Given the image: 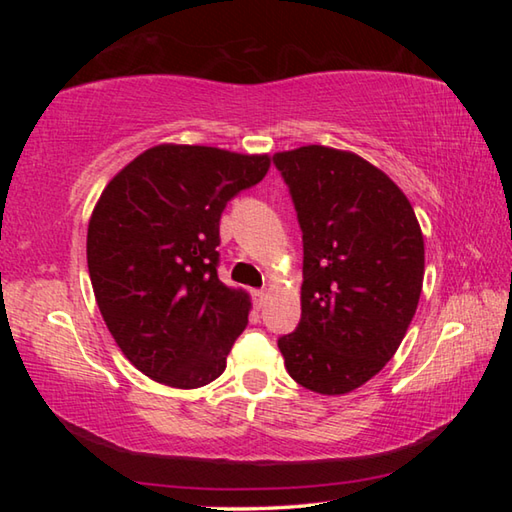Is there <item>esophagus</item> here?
<instances>
[{
	"label": "esophagus",
	"instance_id": "1",
	"mask_svg": "<svg viewBox=\"0 0 512 512\" xmlns=\"http://www.w3.org/2000/svg\"><path fill=\"white\" fill-rule=\"evenodd\" d=\"M253 298H255V305L262 307L264 300H266V291H253Z\"/></svg>",
	"mask_w": 512,
	"mask_h": 512
}]
</instances>
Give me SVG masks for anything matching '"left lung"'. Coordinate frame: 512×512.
<instances>
[{"mask_svg": "<svg viewBox=\"0 0 512 512\" xmlns=\"http://www.w3.org/2000/svg\"><path fill=\"white\" fill-rule=\"evenodd\" d=\"M302 230V316L277 341L289 375L345 395L393 359L418 309L424 239L409 198L352 151L309 144L273 155Z\"/></svg>", "mask_w": 512, "mask_h": 512, "instance_id": "1", "label": "left lung"}]
</instances>
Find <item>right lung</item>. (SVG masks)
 <instances>
[{"label":"right lung","mask_w":512,"mask_h":512,"mask_svg":"<svg viewBox=\"0 0 512 512\" xmlns=\"http://www.w3.org/2000/svg\"><path fill=\"white\" fill-rule=\"evenodd\" d=\"M268 167L266 153L158 144L128 162L94 205V298L124 357L158 384H210L246 329L250 296L216 275L219 221Z\"/></svg>","instance_id":"add662e5"}]
</instances>
